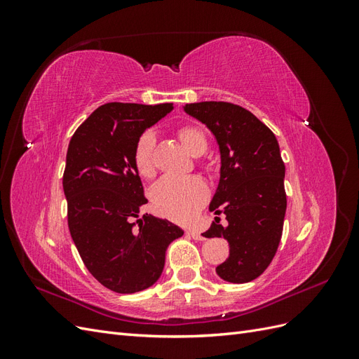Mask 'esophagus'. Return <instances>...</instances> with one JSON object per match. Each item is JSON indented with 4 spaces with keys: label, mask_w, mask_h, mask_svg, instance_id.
<instances>
[{
    "label": "esophagus",
    "mask_w": 359,
    "mask_h": 359,
    "mask_svg": "<svg viewBox=\"0 0 359 359\" xmlns=\"http://www.w3.org/2000/svg\"><path fill=\"white\" fill-rule=\"evenodd\" d=\"M189 235L193 238V240H198V241H202V240H205V236L201 233V232H198V231H194V229H191V231H189Z\"/></svg>",
    "instance_id": "obj_1"
}]
</instances>
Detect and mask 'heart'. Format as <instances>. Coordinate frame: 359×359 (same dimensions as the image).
Wrapping results in <instances>:
<instances>
[{"label": "heart", "instance_id": "heart-1", "mask_svg": "<svg viewBox=\"0 0 359 359\" xmlns=\"http://www.w3.org/2000/svg\"><path fill=\"white\" fill-rule=\"evenodd\" d=\"M178 137L182 147L191 156H201L208 147L203 130L198 126H184L178 130ZM154 135L145 132L139 137L135 148V168L142 178L154 175ZM151 199L157 211L168 219L184 222L194 215L208 199L206 184L198 177L189 178H161L151 190Z\"/></svg>", "mask_w": 359, "mask_h": 359}]
</instances>
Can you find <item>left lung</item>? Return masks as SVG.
Segmentation results:
<instances>
[{"label": "left lung", "instance_id": "left-lung-1", "mask_svg": "<svg viewBox=\"0 0 359 359\" xmlns=\"http://www.w3.org/2000/svg\"><path fill=\"white\" fill-rule=\"evenodd\" d=\"M184 111L208 127L220 148V181L210 211L215 217L206 238H224L229 257L215 268L229 283L257 278L278 248L286 214L285 163L276 135L244 107L201 102Z\"/></svg>", "mask_w": 359, "mask_h": 359}]
</instances>
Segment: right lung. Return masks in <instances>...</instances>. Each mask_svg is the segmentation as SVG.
Wrapping results in <instances>:
<instances>
[{
    "label": "right lung",
    "mask_w": 359,
    "mask_h": 359,
    "mask_svg": "<svg viewBox=\"0 0 359 359\" xmlns=\"http://www.w3.org/2000/svg\"><path fill=\"white\" fill-rule=\"evenodd\" d=\"M172 103H106L70 139L62 189L73 243L86 269L104 287L135 293L153 286L165 268L178 226L151 214L135 168V148Z\"/></svg>",
    "instance_id": "obj_1"
}]
</instances>
